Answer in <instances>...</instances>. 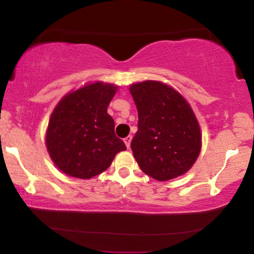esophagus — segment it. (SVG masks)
I'll return each instance as SVG.
<instances>
[{
  "label": "esophagus",
  "instance_id": "esophagus-1",
  "mask_svg": "<svg viewBox=\"0 0 254 254\" xmlns=\"http://www.w3.org/2000/svg\"><path fill=\"white\" fill-rule=\"evenodd\" d=\"M131 139H132V136H131V135L127 136V137H125V138H124L125 145H127V148H130V144H131Z\"/></svg>",
  "mask_w": 254,
  "mask_h": 254
}]
</instances>
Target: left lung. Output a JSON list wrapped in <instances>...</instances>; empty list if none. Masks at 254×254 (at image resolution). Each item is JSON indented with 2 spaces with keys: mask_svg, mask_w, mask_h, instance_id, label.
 <instances>
[{
  "mask_svg": "<svg viewBox=\"0 0 254 254\" xmlns=\"http://www.w3.org/2000/svg\"><path fill=\"white\" fill-rule=\"evenodd\" d=\"M138 112L131 150L139 168L160 182L186 173L196 162L202 136L190 105L159 81L130 87Z\"/></svg>",
  "mask_w": 254,
  "mask_h": 254,
  "instance_id": "left-lung-1",
  "label": "left lung"
}]
</instances>
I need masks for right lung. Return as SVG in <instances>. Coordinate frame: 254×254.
I'll return each instance as SVG.
<instances>
[{"instance_id": "add662e5", "label": "right lung", "mask_w": 254, "mask_h": 254, "mask_svg": "<svg viewBox=\"0 0 254 254\" xmlns=\"http://www.w3.org/2000/svg\"><path fill=\"white\" fill-rule=\"evenodd\" d=\"M116 90L109 83L87 84L65 95L52 112L46 147L55 165L68 176H98L110 167L116 154L127 149L107 113Z\"/></svg>"}]
</instances>
